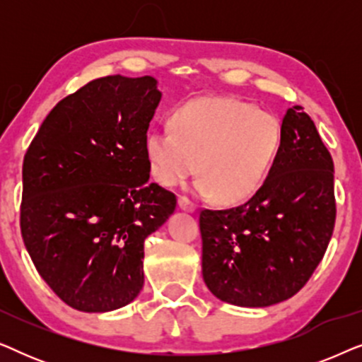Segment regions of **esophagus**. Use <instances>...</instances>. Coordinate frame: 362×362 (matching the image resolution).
<instances>
[{"label": "esophagus", "instance_id": "obj_1", "mask_svg": "<svg viewBox=\"0 0 362 362\" xmlns=\"http://www.w3.org/2000/svg\"><path fill=\"white\" fill-rule=\"evenodd\" d=\"M177 206H180V209L186 211V212H194L196 211V204H194V202H191L189 199H187L186 196L177 197Z\"/></svg>", "mask_w": 362, "mask_h": 362}]
</instances>
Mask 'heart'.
<instances>
[{"instance_id":"heart-1","label":"heart","mask_w":362,"mask_h":362,"mask_svg":"<svg viewBox=\"0 0 362 362\" xmlns=\"http://www.w3.org/2000/svg\"><path fill=\"white\" fill-rule=\"evenodd\" d=\"M279 148L280 123L272 113L237 98L202 97L173 112L171 130L148 133L145 155L160 185L177 186L197 171L199 194L237 204L259 189Z\"/></svg>"}]
</instances>
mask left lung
Segmentation results:
<instances>
[{"mask_svg":"<svg viewBox=\"0 0 362 362\" xmlns=\"http://www.w3.org/2000/svg\"><path fill=\"white\" fill-rule=\"evenodd\" d=\"M334 219L333 158L303 108H288L260 189L242 206L201 211L206 286L247 308L291 298L323 259Z\"/></svg>","mask_w":362,"mask_h":362,"instance_id":"left-lung-1","label":"left lung"}]
</instances>
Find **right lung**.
<instances>
[{"mask_svg": "<svg viewBox=\"0 0 362 362\" xmlns=\"http://www.w3.org/2000/svg\"><path fill=\"white\" fill-rule=\"evenodd\" d=\"M151 76H108L62 98L23 163L21 234L42 280L72 308L105 313L143 288V244L176 209L150 180Z\"/></svg>", "mask_w": 362, "mask_h": 362, "instance_id": "add662e5", "label": "right lung"}]
</instances>
